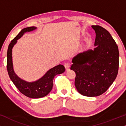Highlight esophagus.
<instances>
[{"label": "esophagus", "instance_id": "esophagus-1", "mask_svg": "<svg viewBox=\"0 0 126 126\" xmlns=\"http://www.w3.org/2000/svg\"><path fill=\"white\" fill-rule=\"evenodd\" d=\"M64 66H65V69H66V70H69V68H70V63H65Z\"/></svg>", "mask_w": 126, "mask_h": 126}]
</instances>
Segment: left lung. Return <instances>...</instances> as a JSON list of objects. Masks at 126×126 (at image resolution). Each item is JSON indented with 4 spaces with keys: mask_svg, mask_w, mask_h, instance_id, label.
Wrapping results in <instances>:
<instances>
[{
    "mask_svg": "<svg viewBox=\"0 0 126 126\" xmlns=\"http://www.w3.org/2000/svg\"><path fill=\"white\" fill-rule=\"evenodd\" d=\"M92 27L96 33V47L75 56L70 67L76 73L77 91L88 97L104 94L116 78L119 69V52L115 40L103 27Z\"/></svg>",
    "mask_w": 126,
    "mask_h": 126,
    "instance_id": "8db88e82",
    "label": "left lung"
}]
</instances>
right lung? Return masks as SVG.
<instances>
[{"label": "right lung", "instance_id": "right-lung-1", "mask_svg": "<svg viewBox=\"0 0 126 126\" xmlns=\"http://www.w3.org/2000/svg\"><path fill=\"white\" fill-rule=\"evenodd\" d=\"M36 29V27L32 26L22 29L21 32L11 41L7 54V69L10 79L22 94L32 99L43 97L48 94L52 89L54 77L57 75L63 73L65 70V67L60 64L49 69L41 79L33 82L26 81L15 74L13 69L12 49L17 42V40L20 38L25 32H32Z\"/></svg>", "mask_w": 126, "mask_h": 126}]
</instances>
